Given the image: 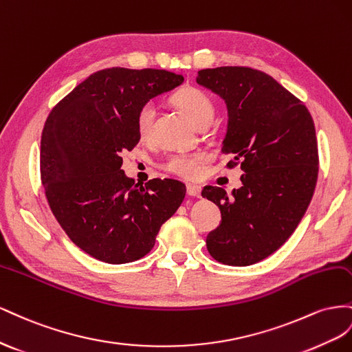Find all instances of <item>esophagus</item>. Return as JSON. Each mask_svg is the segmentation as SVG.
<instances>
[{"label": "esophagus", "instance_id": "1", "mask_svg": "<svg viewBox=\"0 0 352 352\" xmlns=\"http://www.w3.org/2000/svg\"><path fill=\"white\" fill-rule=\"evenodd\" d=\"M200 192H202V188L196 184H187V195L192 196V197H200Z\"/></svg>", "mask_w": 352, "mask_h": 352}]
</instances>
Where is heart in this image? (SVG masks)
Instances as JSON below:
<instances>
[{
  "instance_id": "obj_1",
  "label": "heart",
  "mask_w": 352,
  "mask_h": 352,
  "mask_svg": "<svg viewBox=\"0 0 352 352\" xmlns=\"http://www.w3.org/2000/svg\"><path fill=\"white\" fill-rule=\"evenodd\" d=\"M173 103L183 110L186 116L192 120V122L199 126L205 122H212L215 115V106L212 100L209 98L206 93L202 89H197L195 87H186L179 89L173 97ZM156 110L153 104H144L137 113V131L142 138H148L152 134L153 122H155ZM205 160V156L202 153H177L170 156L164 168L169 173H173L178 177L183 178H193L200 164Z\"/></svg>"
}]
</instances>
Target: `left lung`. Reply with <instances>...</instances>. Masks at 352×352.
<instances>
[{"label":"left lung","mask_w":352,"mask_h":352,"mask_svg":"<svg viewBox=\"0 0 352 352\" xmlns=\"http://www.w3.org/2000/svg\"><path fill=\"white\" fill-rule=\"evenodd\" d=\"M196 82L227 106L221 152L240 162L242 187L232 196L206 186L202 196L221 210V224L206 237L218 263L252 265L292 236L314 195L318 150L305 104L274 78L252 67L199 70Z\"/></svg>","instance_id":"1"}]
</instances>
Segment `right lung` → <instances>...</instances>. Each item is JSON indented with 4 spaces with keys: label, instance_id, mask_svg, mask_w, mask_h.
Instances as JSON below:
<instances>
[{
    "label": "right lung",
    "instance_id": "1",
    "mask_svg": "<svg viewBox=\"0 0 352 352\" xmlns=\"http://www.w3.org/2000/svg\"><path fill=\"white\" fill-rule=\"evenodd\" d=\"M184 78L159 69H103L75 87L48 115L41 137V182L60 227L85 254L107 264L147 255L186 186L128 178L122 155L138 143L137 113Z\"/></svg>",
    "mask_w": 352,
    "mask_h": 352
}]
</instances>
